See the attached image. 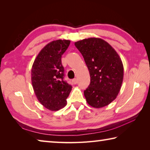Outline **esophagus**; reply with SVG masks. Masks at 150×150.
<instances>
[{
	"instance_id": "1",
	"label": "esophagus",
	"mask_w": 150,
	"mask_h": 150,
	"mask_svg": "<svg viewBox=\"0 0 150 150\" xmlns=\"http://www.w3.org/2000/svg\"><path fill=\"white\" fill-rule=\"evenodd\" d=\"M73 83H74V84H77V79H73Z\"/></svg>"
}]
</instances>
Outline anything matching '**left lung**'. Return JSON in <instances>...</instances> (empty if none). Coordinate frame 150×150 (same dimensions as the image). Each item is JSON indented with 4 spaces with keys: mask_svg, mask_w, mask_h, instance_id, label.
I'll use <instances>...</instances> for the list:
<instances>
[{
    "mask_svg": "<svg viewBox=\"0 0 150 150\" xmlns=\"http://www.w3.org/2000/svg\"><path fill=\"white\" fill-rule=\"evenodd\" d=\"M89 71L91 83L84 91L86 100L94 108H102L115 99L124 77L122 62L117 52L104 40L90 38L76 42Z\"/></svg>",
    "mask_w": 150,
    "mask_h": 150,
    "instance_id": "8db88e82",
    "label": "left lung"
}]
</instances>
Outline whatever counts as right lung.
Masks as SVG:
<instances>
[{
	"instance_id": "right-lung-1",
	"label": "right lung",
	"mask_w": 150,
	"mask_h": 150,
	"mask_svg": "<svg viewBox=\"0 0 150 150\" xmlns=\"http://www.w3.org/2000/svg\"><path fill=\"white\" fill-rule=\"evenodd\" d=\"M70 42L67 40L50 42L40 51L32 67V84L35 96L45 108L52 111L64 107L72 88L63 79L64 68L61 60Z\"/></svg>"
}]
</instances>
